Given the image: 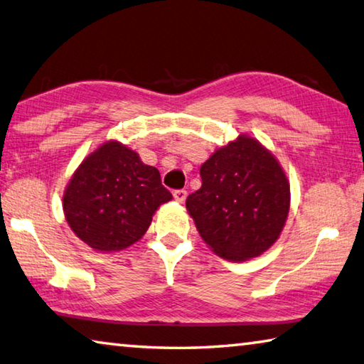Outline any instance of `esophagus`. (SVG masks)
Returning <instances> with one entry per match:
<instances>
[{"mask_svg": "<svg viewBox=\"0 0 364 364\" xmlns=\"http://www.w3.org/2000/svg\"><path fill=\"white\" fill-rule=\"evenodd\" d=\"M173 197H175L176 202L183 203L184 200H186L188 193H186V191H184V189H178V191H173Z\"/></svg>", "mask_w": 364, "mask_h": 364, "instance_id": "esophagus-1", "label": "esophagus"}]
</instances>
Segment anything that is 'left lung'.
<instances>
[{
	"instance_id": "obj_1",
	"label": "left lung",
	"mask_w": 364,
	"mask_h": 364,
	"mask_svg": "<svg viewBox=\"0 0 364 364\" xmlns=\"http://www.w3.org/2000/svg\"><path fill=\"white\" fill-rule=\"evenodd\" d=\"M200 176L186 208L215 255L248 261L274 245L288 218L289 181L267 148L239 135L202 164Z\"/></svg>"
}]
</instances>
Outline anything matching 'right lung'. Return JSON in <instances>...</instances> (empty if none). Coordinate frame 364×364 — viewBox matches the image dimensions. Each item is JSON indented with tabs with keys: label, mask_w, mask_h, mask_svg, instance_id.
Masks as SVG:
<instances>
[{
	"label": "right lung",
	"mask_w": 364,
	"mask_h": 364,
	"mask_svg": "<svg viewBox=\"0 0 364 364\" xmlns=\"http://www.w3.org/2000/svg\"><path fill=\"white\" fill-rule=\"evenodd\" d=\"M171 194L156 167L116 140L90 153L63 193V213L73 232L102 253L121 251L146 232L153 215Z\"/></svg>",
	"instance_id": "1"
}]
</instances>
